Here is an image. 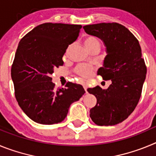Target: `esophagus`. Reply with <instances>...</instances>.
Wrapping results in <instances>:
<instances>
[{
  "label": "esophagus",
  "mask_w": 156,
  "mask_h": 156,
  "mask_svg": "<svg viewBox=\"0 0 156 156\" xmlns=\"http://www.w3.org/2000/svg\"><path fill=\"white\" fill-rule=\"evenodd\" d=\"M83 88H84L85 91H86V93H87V83H83Z\"/></svg>",
  "instance_id": "34e87169"
}]
</instances>
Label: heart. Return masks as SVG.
Returning a JSON list of instances; mask_svg holds the SVG:
<instances>
[{
  "instance_id": "b5f03b06",
  "label": "heart",
  "mask_w": 156,
  "mask_h": 156,
  "mask_svg": "<svg viewBox=\"0 0 156 156\" xmlns=\"http://www.w3.org/2000/svg\"><path fill=\"white\" fill-rule=\"evenodd\" d=\"M83 44H84V46L86 47L87 49L90 52L94 50L99 51V49H100V40L98 37H94V36H88V37H87L83 40ZM70 49H71V46L69 45L67 48V49H66V55H68ZM92 72H93V67L90 66H87V65H80L76 69V73L78 75L81 76L83 77L90 76L91 75Z\"/></svg>"
}]
</instances>
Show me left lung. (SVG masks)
<instances>
[{
  "label": "left lung",
  "instance_id": "left-lung-1",
  "mask_svg": "<svg viewBox=\"0 0 156 156\" xmlns=\"http://www.w3.org/2000/svg\"><path fill=\"white\" fill-rule=\"evenodd\" d=\"M83 29L106 47L107 55L98 74L112 81L105 90L99 86L87 89L97 98L90 116L98 126L118 124L133 112L141 95L147 73L141 48L131 32L119 23L87 25Z\"/></svg>",
  "mask_w": 156,
  "mask_h": 156
}]
</instances>
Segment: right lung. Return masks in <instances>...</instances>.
<instances>
[{"instance_id": "right-lung-1", "label": "right lung", "mask_w": 156, "mask_h": 156, "mask_svg": "<svg viewBox=\"0 0 156 156\" xmlns=\"http://www.w3.org/2000/svg\"><path fill=\"white\" fill-rule=\"evenodd\" d=\"M81 28V25L44 23L19 43L11 70L15 95L22 110L37 123L61 122L70 105L84 94L81 85L71 82L55 88L51 77L54 69L63 65L65 52Z\"/></svg>"}]
</instances>
